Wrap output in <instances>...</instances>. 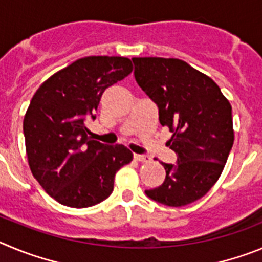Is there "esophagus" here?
<instances>
[{
  "label": "esophagus",
  "mask_w": 262,
  "mask_h": 262,
  "mask_svg": "<svg viewBox=\"0 0 262 262\" xmlns=\"http://www.w3.org/2000/svg\"><path fill=\"white\" fill-rule=\"evenodd\" d=\"M134 159L138 160V162H142V163H148V162H151V158L147 157V155H140V154H134L133 155Z\"/></svg>",
  "instance_id": "34e87169"
}]
</instances>
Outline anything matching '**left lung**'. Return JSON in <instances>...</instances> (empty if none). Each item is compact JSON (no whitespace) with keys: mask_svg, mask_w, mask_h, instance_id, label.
<instances>
[{"mask_svg":"<svg viewBox=\"0 0 262 262\" xmlns=\"http://www.w3.org/2000/svg\"><path fill=\"white\" fill-rule=\"evenodd\" d=\"M132 60L137 83L157 103L160 124L172 133L167 145L178 154L176 164L162 162L166 179L146 194L167 206L192 204L216 183L234 145L230 102L210 77L185 61Z\"/></svg>","mask_w":262,"mask_h":262,"instance_id":"obj_1","label":"left lung"}]
</instances>
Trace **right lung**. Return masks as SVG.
Here are the masks:
<instances>
[{
	"label": "right lung",
	"instance_id": "1",
	"mask_svg": "<svg viewBox=\"0 0 262 262\" xmlns=\"http://www.w3.org/2000/svg\"><path fill=\"white\" fill-rule=\"evenodd\" d=\"M133 70L117 56H89L58 70L32 96L23 120L26 152L34 178L52 199L69 207H89L114 190L116 172L130 163L124 145L105 146L89 137L105 89Z\"/></svg>",
	"mask_w": 262,
	"mask_h": 262
}]
</instances>
